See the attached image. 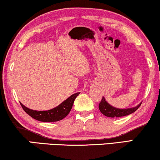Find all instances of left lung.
I'll return each instance as SVG.
<instances>
[{"label":"left lung","mask_w":160,"mask_h":160,"mask_svg":"<svg viewBox=\"0 0 160 160\" xmlns=\"http://www.w3.org/2000/svg\"><path fill=\"white\" fill-rule=\"evenodd\" d=\"M140 103L137 106L133 107V108H115L112 106H111L108 102L106 101L104 97H102L101 101H100L99 104V109L102 114L108 117H124V116H128L131 113H134L138 108H139L141 104Z\"/></svg>","instance_id":"left-lung-1"}]
</instances>
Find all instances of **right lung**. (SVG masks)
<instances>
[{
    "instance_id": "add662e5",
    "label": "right lung",
    "mask_w": 160,
    "mask_h": 160,
    "mask_svg": "<svg viewBox=\"0 0 160 160\" xmlns=\"http://www.w3.org/2000/svg\"><path fill=\"white\" fill-rule=\"evenodd\" d=\"M80 92H76L75 94L70 96L68 98L64 100L62 103H60L55 108L50 109L48 111H36L32 110L27 108L24 106L23 104H21L23 110L30 115V117L33 119L38 120L40 122H58L66 117L71 111L72 106L74 102V100L76 97L79 95Z\"/></svg>"
}]
</instances>
